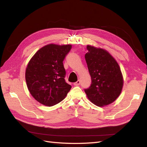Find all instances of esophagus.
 Masks as SVG:
<instances>
[{
  "instance_id": "obj_1",
  "label": "esophagus",
  "mask_w": 147,
  "mask_h": 147,
  "mask_svg": "<svg viewBox=\"0 0 147 147\" xmlns=\"http://www.w3.org/2000/svg\"><path fill=\"white\" fill-rule=\"evenodd\" d=\"M80 80H78L77 82H76L74 83L75 86H78V85H80Z\"/></svg>"
}]
</instances>
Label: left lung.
<instances>
[{"label":"left lung","instance_id":"1","mask_svg":"<svg viewBox=\"0 0 147 147\" xmlns=\"http://www.w3.org/2000/svg\"><path fill=\"white\" fill-rule=\"evenodd\" d=\"M84 57L91 84L84 92L93 104L102 107L112 103L119 96L123 79L117 62L106 50L88 45Z\"/></svg>","mask_w":147,"mask_h":147}]
</instances>
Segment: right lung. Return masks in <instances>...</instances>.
<instances>
[{"instance_id":"add662e5","label":"right lung","mask_w":147,"mask_h":147,"mask_svg":"<svg viewBox=\"0 0 147 147\" xmlns=\"http://www.w3.org/2000/svg\"><path fill=\"white\" fill-rule=\"evenodd\" d=\"M71 48L50 44L40 49L28 63L26 83L31 95L40 104L49 107L58 104L72 88L65 80L63 64Z\"/></svg>"}]
</instances>
